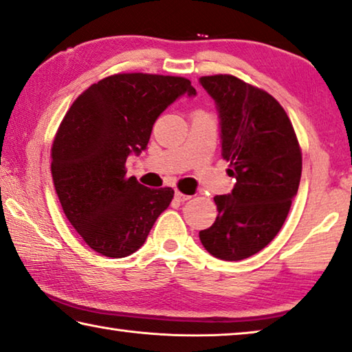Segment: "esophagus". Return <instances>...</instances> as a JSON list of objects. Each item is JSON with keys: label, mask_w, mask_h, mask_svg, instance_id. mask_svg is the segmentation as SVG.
<instances>
[{"label": "esophagus", "mask_w": 352, "mask_h": 352, "mask_svg": "<svg viewBox=\"0 0 352 352\" xmlns=\"http://www.w3.org/2000/svg\"><path fill=\"white\" fill-rule=\"evenodd\" d=\"M188 199H191V196H188V194H183L180 191L175 192V200H178V202H186Z\"/></svg>", "instance_id": "1"}]
</instances>
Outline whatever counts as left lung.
I'll use <instances>...</instances> for the list:
<instances>
[{"label":"left lung","mask_w":352,"mask_h":352,"mask_svg":"<svg viewBox=\"0 0 352 352\" xmlns=\"http://www.w3.org/2000/svg\"><path fill=\"white\" fill-rule=\"evenodd\" d=\"M221 117L222 153L235 177L232 194L216 196L214 224L200 230L216 258L238 261L260 252L280 232L302 172L292 120L263 89L233 75L200 78Z\"/></svg>","instance_id":"8db88e82"}]
</instances>
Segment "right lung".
I'll list each match as a JSON object with an SVG mask.
<instances>
[{
  "instance_id": "obj_1",
  "label": "right lung",
  "mask_w": 352,
  "mask_h": 352,
  "mask_svg": "<svg viewBox=\"0 0 352 352\" xmlns=\"http://www.w3.org/2000/svg\"><path fill=\"white\" fill-rule=\"evenodd\" d=\"M196 89L183 76L117 74L87 87L64 116L52 146V175L64 214L89 248L122 258L142 246L174 189L126 177V158L147 147L153 124Z\"/></svg>"
}]
</instances>
